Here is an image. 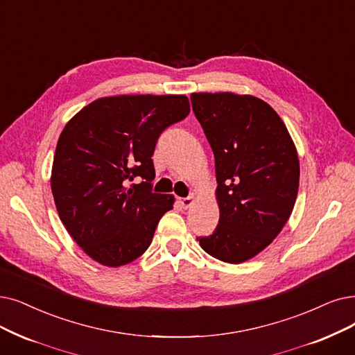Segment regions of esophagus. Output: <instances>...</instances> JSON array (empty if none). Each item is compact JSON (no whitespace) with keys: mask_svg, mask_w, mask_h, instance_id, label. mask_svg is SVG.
Listing matches in <instances>:
<instances>
[{"mask_svg":"<svg viewBox=\"0 0 355 355\" xmlns=\"http://www.w3.org/2000/svg\"><path fill=\"white\" fill-rule=\"evenodd\" d=\"M179 205L182 207V208H189L191 205H192V202H193V196H188V198H179Z\"/></svg>","mask_w":355,"mask_h":355,"instance_id":"obj_1","label":"esophagus"}]
</instances>
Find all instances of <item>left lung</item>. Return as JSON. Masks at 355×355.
<instances>
[{"mask_svg":"<svg viewBox=\"0 0 355 355\" xmlns=\"http://www.w3.org/2000/svg\"><path fill=\"white\" fill-rule=\"evenodd\" d=\"M192 110L214 153L220 220L196 237L223 262L263 250L288 221L299 192L295 146L278 113L258 97L192 93Z\"/></svg>","mask_w":355,"mask_h":355,"instance_id":"left-lung-1","label":"left lung"}]
</instances>
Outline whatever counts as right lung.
<instances>
[{
    "instance_id": "obj_1",
    "label": "right lung",
    "mask_w": 355,
    "mask_h": 355,
    "mask_svg": "<svg viewBox=\"0 0 355 355\" xmlns=\"http://www.w3.org/2000/svg\"><path fill=\"white\" fill-rule=\"evenodd\" d=\"M183 94L102 97L71 119L56 144L51 188L65 229L106 266L143 254L173 196L154 193L160 134L189 115ZM138 177L141 182L126 189Z\"/></svg>"
}]
</instances>
